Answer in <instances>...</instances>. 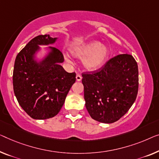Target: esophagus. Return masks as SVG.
<instances>
[{
	"instance_id": "obj_1",
	"label": "esophagus",
	"mask_w": 159,
	"mask_h": 159,
	"mask_svg": "<svg viewBox=\"0 0 159 159\" xmlns=\"http://www.w3.org/2000/svg\"><path fill=\"white\" fill-rule=\"evenodd\" d=\"M81 79H82L81 75H80V74H77L76 75V80H77V81H80Z\"/></svg>"
}]
</instances>
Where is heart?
I'll list each match as a JSON object with an SVG mask.
<instances>
[{"mask_svg": "<svg viewBox=\"0 0 159 159\" xmlns=\"http://www.w3.org/2000/svg\"><path fill=\"white\" fill-rule=\"evenodd\" d=\"M73 55L77 57H84V64L89 70L98 69L105 62L108 56V49L106 46L100 45L98 42L93 41L83 45L73 50ZM66 59L69 61L66 56Z\"/></svg>", "mask_w": 159, "mask_h": 159, "instance_id": "heart-1", "label": "heart"}]
</instances>
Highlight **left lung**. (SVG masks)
I'll return each mask as SVG.
<instances>
[{
    "mask_svg": "<svg viewBox=\"0 0 159 159\" xmlns=\"http://www.w3.org/2000/svg\"><path fill=\"white\" fill-rule=\"evenodd\" d=\"M82 77L86 109L97 121H117L136 101L139 69L130 54L116 56L98 69L83 73Z\"/></svg>",
    "mask_w": 159,
    "mask_h": 159,
    "instance_id": "8db88e82",
    "label": "left lung"
}]
</instances>
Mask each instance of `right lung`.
Instances as JSON below:
<instances>
[{"instance_id":"obj_1","label":"right lung","mask_w":159,"mask_h":159,"mask_svg":"<svg viewBox=\"0 0 159 159\" xmlns=\"http://www.w3.org/2000/svg\"><path fill=\"white\" fill-rule=\"evenodd\" d=\"M55 41L49 35H37L19 52L14 63V93L21 108L34 119H47L58 114L75 81V73L66 72L58 63L64 57L58 48H52L53 53L40 64L32 61L38 45Z\"/></svg>"}]
</instances>
